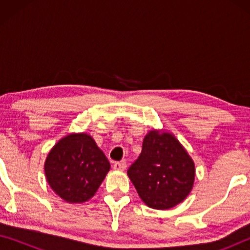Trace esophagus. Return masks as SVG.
<instances>
[{
  "instance_id": "esophagus-1",
  "label": "esophagus",
  "mask_w": 250,
  "mask_h": 250,
  "mask_svg": "<svg viewBox=\"0 0 250 250\" xmlns=\"http://www.w3.org/2000/svg\"><path fill=\"white\" fill-rule=\"evenodd\" d=\"M126 168V163L125 162H118L114 164V169L115 170H124Z\"/></svg>"
}]
</instances>
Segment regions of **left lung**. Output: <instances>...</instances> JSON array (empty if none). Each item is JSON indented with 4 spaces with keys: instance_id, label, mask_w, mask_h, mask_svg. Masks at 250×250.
<instances>
[{
    "instance_id": "obj_1",
    "label": "left lung",
    "mask_w": 250,
    "mask_h": 250,
    "mask_svg": "<svg viewBox=\"0 0 250 250\" xmlns=\"http://www.w3.org/2000/svg\"><path fill=\"white\" fill-rule=\"evenodd\" d=\"M127 175L146 206L165 210L189 196L196 167L173 133L153 128L143 139L142 151Z\"/></svg>"
}]
</instances>
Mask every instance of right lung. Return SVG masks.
Wrapping results in <instances>:
<instances>
[{"instance_id":"add662e5","label":"right lung","mask_w":250,"mask_h":250,"mask_svg":"<svg viewBox=\"0 0 250 250\" xmlns=\"http://www.w3.org/2000/svg\"><path fill=\"white\" fill-rule=\"evenodd\" d=\"M110 163L87 133H70L47 153L44 172L51 189L68 204H82L97 192Z\"/></svg>"}]
</instances>
